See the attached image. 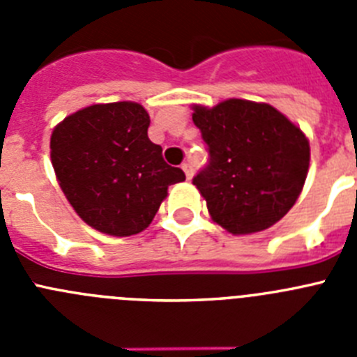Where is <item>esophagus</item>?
I'll return each mask as SVG.
<instances>
[{
  "label": "esophagus",
  "instance_id": "1",
  "mask_svg": "<svg viewBox=\"0 0 357 357\" xmlns=\"http://www.w3.org/2000/svg\"><path fill=\"white\" fill-rule=\"evenodd\" d=\"M182 169H184V173H185V178H188V181H191V178H193V166H191L189 162H184L182 164Z\"/></svg>",
  "mask_w": 357,
  "mask_h": 357
}]
</instances>
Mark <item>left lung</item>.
Wrapping results in <instances>:
<instances>
[{
  "label": "left lung",
  "mask_w": 357,
  "mask_h": 357,
  "mask_svg": "<svg viewBox=\"0 0 357 357\" xmlns=\"http://www.w3.org/2000/svg\"><path fill=\"white\" fill-rule=\"evenodd\" d=\"M193 110L209 150V164L193 184L211 218L230 234L275 225L295 206L307 176L304 132L268 103L230 98Z\"/></svg>",
  "instance_id": "left-lung-1"
}]
</instances>
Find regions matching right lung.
I'll return each mask as SVG.
<instances>
[{
    "instance_id": "1",
    "label": "right lung",
    "mask_w": 357,
    "mask_h": 357,
    "mask_svg": "<svg viewBox=\"0 0 357 357\" xmlns=\"http://www.w3.org/2000/svg\"><path fill=\"white\" fill-rule=\"evenodd\" d=\"M150 116L135 102L96 103L53 128L50 150L56 181L78 216L103 234H139L168 188L185 181L148 139Z\"/></svg>"
}]
</instances>
